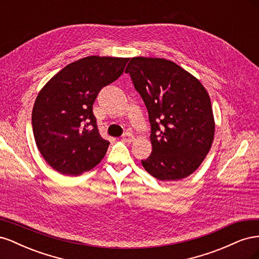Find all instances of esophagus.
<instances>
[{
  "label": "esophagus",
  "instance_id": "esophagus-1",
  "mask_svg": "<svg viewBox=\"0 0 259 259\" xmlns=\"http://www.w3.org/2000/svg\"><path fill=\"white\" fill-rule=\"evenodd\" d=\"M122 139L126 143H132L135 138H134V135H133L132 133H125V134L122 135Z\"/></svg>",
  "mask_w": 259,
  "mask_h": 259
}]
</instances>
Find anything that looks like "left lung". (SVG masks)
Returning a JSON list of instances; mask_svg holds the SVG:
<instances>
[{"instance_id":"8db88e82","label":"left lung","mask_w":259,"mask_h":259,"mask_svg":"<svg viewBox=\"0 0 259 259\" xmlns=\"http://www.w3.org/2000/svg\"><path fill=\"white\" fill-rule=\"evenodd\" d=\"M125 72L142 96L151 125L152 152L142 160L144 168L162 182L191 175L205 159L215 133L204 86L163 58L134 57Z\"/></svg>"}]
</instances>
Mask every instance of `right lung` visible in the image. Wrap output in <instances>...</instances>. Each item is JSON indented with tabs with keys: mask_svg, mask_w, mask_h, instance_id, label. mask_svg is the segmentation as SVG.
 <instances>
[{
	"mask_svg": "<svg viewBox=\"0 0 259 259\" xmlns=\"http://www.w3.org/2000/svg\"><path fill=\"white\" fill-rule=\"evenodd\" d=\"M130 58L89 56L55 74L38 93L32 128L38 151L58 173L77 176L103 160L110 143L100 136L93 104Z\"/></svg>",
	"mask_w": 259,
	"mask_h": 259,
	"instance_id": "right-lung-1",
	"label": "right lung"
}]
</instances>
